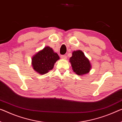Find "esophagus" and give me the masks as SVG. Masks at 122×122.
I'll return each instance as SVG.
<instances>
[{"label": "esophagus", "instance_id": "esophagus-1", "mask_svg": "<svg viewBox=\"0 0 122 122\" xmlns=\"http://www.w3.org/2000/svg\"><path fill=\"white\" fill-rule=\"evenodd\" d=\"M61 58L62 59H66L67 58L66 56H65V55H62V56H61Z\"/></svg>", "mask_w": 122, "mask_h": 122}]
</instances>
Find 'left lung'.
<instances>
[{"label":"left lung","mask_w":122,"mask_h":122,"mask_svg":"<svg viewBox=\"0 0 122 122\" xmlns=\"http://www.w3.org/2000/svg\"><path fill=\"white\" fill-rule=\"evenodd\" d=\"M69 61L73 71L78 75H84L89 73L91 70V64L82 51H73L72 57L70 58Z\"/></svg>","instance_id":"1"}]
</instances>
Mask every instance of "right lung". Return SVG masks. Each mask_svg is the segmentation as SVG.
<instances>
[{"label":"right lung","mask_w":122,"mask_h":122,"mask_svg":"<svg viewBox=\"0 0 122 122\" xmlns=\"http://www.w3.org/2000/svg\"><path fill=\"white\" fill-rule=\"evenodd\" d=\"M60 58L49 46H46L33 56L31 65L35 71L40 75L47 74L53 69L55 63Z\"/></svg>","instance_id":"right-lung-1"}]
</instances>
